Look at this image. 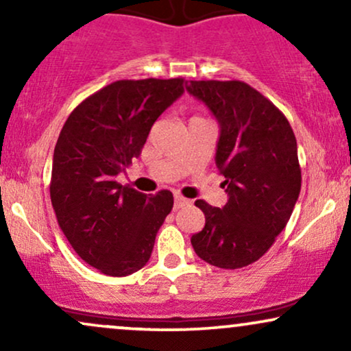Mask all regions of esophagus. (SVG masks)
I'll use <instances>...</instances> for the list:
<instances>
[{
	"label": "esophagus",
	"instance_id": "obj_1",
	"mask_svg": "<svg viewBox=\"0 0 351 351\" xmlns=\"http://www.w3.org/2000/svg\"><path fill=\"white\" fill-rule=\"evenodd\" d=\"M186 204H189V201L186 198H183V196H180V195H175V209L186 206Z\"/></svg>",
	"mask_w": 351,
	"mask_h": 351
}]
</instances>
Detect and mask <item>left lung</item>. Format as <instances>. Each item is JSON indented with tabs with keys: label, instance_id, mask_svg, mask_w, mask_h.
<instances>
[{
	"label": "left lung",
	"instance_id": "left-lung-1",
	"mask_svg": "<svg viewBox=\"0 0 351 351\" xmlns=\"http://www.w3.org/2000/svg\"><path fill=\"white\" fill-rule=\"evenodd\" d=\"M186 90L219 123L216 167L228 203L198 199L206 224L191 236L195 252L221 269H241L271 249L300 193L297 140L285 115L241 80H189Z\"/></svg>",
	"mask_w": 351,
	"mask_h": 351
}]
</instances>
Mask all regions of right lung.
Instances as JSON below:
<instances>
[{
  "instance_id": "add662e5",
  "label": "right lung",
  "mask_w": 351,
  "mask_h": 351,
  "mask_svg": "<svg viewBox=\"0 0 351 351\" xmlns=\"http://www.w3.org/2000/svg\"><path fill=\"white\" fill-rule=\"evenodd\" d=\"M183 92V79L117 80L80 102L60 130L52 208L80 259L106 276L142 269L170 215L171 191L147 196L117 175L140 156L152 125Z\"/></svg>"
}]
</instances>
